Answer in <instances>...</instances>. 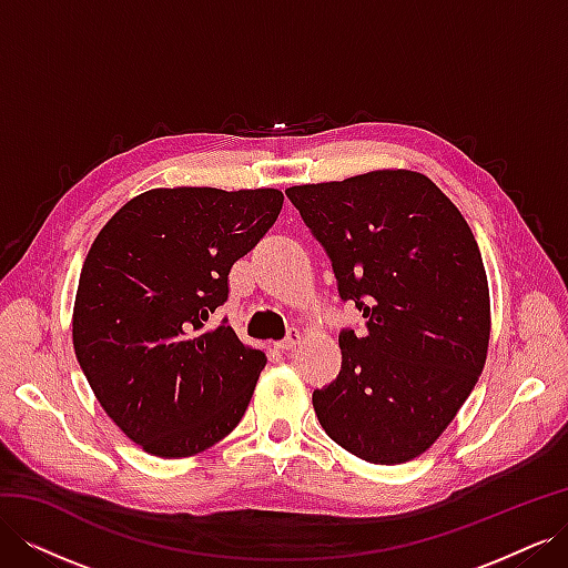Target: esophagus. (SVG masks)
<instances>
[{
	"label": "esophagus",
	"instance_id": "obj_1",
	"mask_svg": "<svg viewBox=\"0 0 568 568\" xmlns=\"http://www.w3.org/2000/svg\"><path fill=\"white\" fill-rule=\"evenodd\" d=\"M298 343H301V334H298L296 329H291V332L277 343V348H280V351H294V348L298 346Z\"/></svg>",
	"mask_w": 568,
	"mask_h": 568
}]
</instances>
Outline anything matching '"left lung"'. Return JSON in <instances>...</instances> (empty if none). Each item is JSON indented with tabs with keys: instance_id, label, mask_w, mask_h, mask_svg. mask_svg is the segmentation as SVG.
Wrapping results in <instances>:
<instances>
[{
	"instance_id": "1",
	"label": "left lung",
	"mask_w": 568,
	"mask_h": 568,
	"mask_svg": "<svg viewBox=\"0 0 568 568\" xmlns=\"http://www.w3.org/2000/svg\"><path fill=\"white\" fill-rule=\"evenodd\" d=\"M365 332L341 329V372L313 393L322 428L372 464L434 445L486 365L490 298L467 220L412 170L286 189Z\"/></svg>"
}]
</instances>
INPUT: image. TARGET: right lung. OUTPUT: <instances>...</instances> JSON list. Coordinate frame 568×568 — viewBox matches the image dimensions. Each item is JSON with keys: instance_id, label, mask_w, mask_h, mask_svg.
I'll return each instance as SVG.
<instances>
[{"instance_id": "right-lung-1", "label": "right lung", "mask_w": 568, "mask_h": 568, "mask_svg": "<svg viewBox=\"0 0 568 568\" xmlns=\"http://www.w3.org/2000/svg\"><path fill=\"white\" fill-rule=\"evenodd\" d=\"M282 203L277 189H151L94 239L73 346L101 407L146 453L196 455L242 422L267 357L211 320Z\"/></svg>"}]
</instances>
